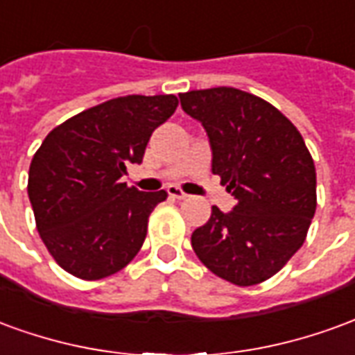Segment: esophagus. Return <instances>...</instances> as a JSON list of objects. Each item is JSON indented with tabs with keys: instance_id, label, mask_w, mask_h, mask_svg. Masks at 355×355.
Returning a JSON list of instances; mask_svg holds the SVG:
<instances>
[{
	"instance_id": "esophagus-1",
	"label": "esophagus",
	"mask_w": 355,
	"mask_h": 355,
	"mask_svg": "<svg viewBox=\"0 0 355 355\" xmlns=\"http://www.w3.org/2000/svg\"><path fill=\"white\" fill-rule=\"evenodd\" d=\"M167 193H169L171 198H175V200H186L188 198V193H184L178 186H169L167 188Z\"/></svg>"
}]
</instances>
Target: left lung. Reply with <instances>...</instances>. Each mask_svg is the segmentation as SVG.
<instances>
[{
    "label": "left lung",
    "mask_w": 355,
    "mask_h": 355,
    "mask_svg": "<svg viewBox=\"0 0 355 355\" xmlns=\"http://www.w3.org/2000/svg\"><path fill=\"white\" fill-rule=\"evenodd\" d=\"M180 106L207 131L213 173L238 200L213 207L192 234L198 259L218 277L266 282L302 247L315 213V167L302 135L270 102L234 87L180 93Z\"/></svg>",
    "instance_id": "8db88e82"
}]
</instances>
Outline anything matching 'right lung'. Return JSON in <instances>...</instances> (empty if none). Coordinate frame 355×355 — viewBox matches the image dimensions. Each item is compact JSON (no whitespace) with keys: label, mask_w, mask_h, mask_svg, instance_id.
Here are the masks:
<instances>
[{"label":"right lung","mask_w":355,"mask_h":355,"mask_svg":"<svg viewBox=\"0 0 355 355\" xmlns=\"http://www.w3.org/2000/svg\"><path fill=\"white\" fill-rule=\"evenodd\" d=\"M178 106L175 94H127L83 110L45 137L28 173L35 226L68 274L94 282L116 274L146 239L148 216L167 192L121 180L142 163L154 129Z\"/></svg>","instance_id":"add662e5"}]
</instances>
